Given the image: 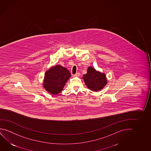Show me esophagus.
Here are the masks:
<instances>
[{
    "label": "esophagus",
    "mask_w": 151,
    "mask_h": 151,
    "mask_svg": "<svg viewBox=\"0 0 151 151\" xmlns=\"http://www.w3.org/2000/svg\"><path fill=\"white\" fill-rule=\"evenodd\" d=\"M80 76V73H77L73 75V76L74 77H79Z\"/></svg>",
    "instance_id": "1"
}]
</instances>
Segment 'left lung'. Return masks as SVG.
Instances as JSON below:
<instances>
[{"mask_svg":"<svg viewBox=\"0 0 151 151\" xmlns=\"http://www.w3.org/2000/svg\"><path fill=\"white\" fill-rule=\"evenodd\" d=\"M83 78L87 87L93 91H100L107 83L105 74L97 71L91 66L88 67L87 73Z\"/></svg>","mask_w":151,"mask_h":151,"instance_id":"left-lung-1","label":"left lung"}]
</instances>
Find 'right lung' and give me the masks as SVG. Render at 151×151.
<instances>
[{
    "instance_id": "add662e5",
    "label": "right lung",
    "mask_w": 151,
    "mask_h": 151,
    "mask_svg": "<svg viewBox=\"0 0 151 151\" xmlns=\"http://www.w3.org/2000/svg\"><path fill=\"white\" fill-rule=\"evenodd\" d=\"M71 76L68 70L61 65H56L45 72L43 87L52 95H57L63 90L67 81Z\"/></svg>"
}]
</instances>
